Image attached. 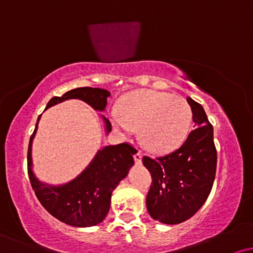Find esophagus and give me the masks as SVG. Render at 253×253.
<instances>
[{"instance_id":"1","label":"esophagus","mask_w":253,"mask_h":253,"mask_svg":"<svg viewBox=\"0 0 253 253\" xmlns=\"http://www.w3.org/2000/svg\"><path fill=\"white\" fill-rule=\"evenodd\" d=\"M133 158H134V162L136 164H140L141 159H143V155H141L140 152H135L134 156H133Z\"/></svg>"}]
</instances>
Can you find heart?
Returning <instances> with one entry per match:
<instances>
[{"label": "heart", "instance_id": "1", "mask_svg": "<svg viewBox=\"0 0 253 253\" xmlns=\"http://www.w3.org/2000/svg\"><path fill=\"white\" fill-rule=\"evenodd\" d=\"M191 119V108L183 97L139 90L125 98L120 114L114 113L112 123L124 133L140 128V140L146 149L168 152L187 138Z\"/></svg>", "mask_w": 253, "mask_h": 253}]
</instances>
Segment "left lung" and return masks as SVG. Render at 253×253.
Listing matches in <instances>:
<instances>
[{"label": "left lung", "mask_w": 253, "mask_h": 253, "mask_svg": "<svg viewBox=\"0 0 253 253\" xmlns=\"http://www.w3.org/2000/svg\"><path fill=\"white\" fill-rule=\"evenodd\" d=\"M195 129L178 149L152 159L144 157L143 164L152 176L146 197L151 217L167 225L188 220L202 207L213 187L216 171V150L213 126L205 109L187 97Z\"/></svg>", "instance_id": "1"}]
</instances>
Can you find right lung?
<instances>
[{"instance_id": "obj_1", "label": "right lung", "mask_w": 253, "mask_h": 253, "mask_svg": "<svg viewBox=\"0 0 253 253\" xmlns=\"http://www.w3.org/2000/svg\"><path fill=\"white\" fill-rule=\"evenodd\" d=\"M110 92L101 88L72 89L60 97H52L46 109L68 100H81L97 112H104L107 98ZM101 115V114H100ZM36 129L31 136L28 146L27 163L28 176L34 193L42 207L58 220L74 227H91L102 222L110 208L112 193L118 184L126 178L130 168L134 165L133 156L135 149L128 144L109 145L100 149L80 175L63 184H48L40 181L33 171L32 145L36 136ZM104 124L106 136L112 130L109 120L101 115Z\"/></svg>"}]
</instances>
